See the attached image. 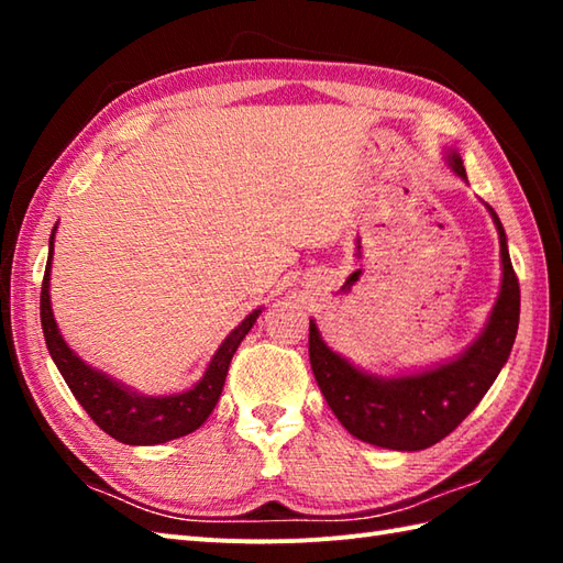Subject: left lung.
<instances>
[{"label": "left lung", "instance_id": "8db88e82", "mask_svg": "<svg viewBox=\"0 0 563 563\" xmlns=\"http://www.w3.org/2000/svg\"><path fill=\"white\" fill-rule=\"evenodd\" d=\"M445 159L466 181L457 150H445ZM486 210L498 230L504 278L484 331L457 357L397 377L373 375L331 351L317 321L309 319V363L314 379L341 426L357 440L399 452L435 445L476 409L508 363L520 321V285L504 224L492 206Z\"/></svg>", "mask_w": 563, "mask_h": 563}]
</instances>
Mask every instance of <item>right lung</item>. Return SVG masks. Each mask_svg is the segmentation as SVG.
<instances>
[{
    "label": "right lung",
    "instance_id": "1",
    "mask_svg": "<svg viewBox=\"0 0 563 563\" xmlns=\"http://www.w3.org/2000/svg\"><path fill=\"white\" fill-rule=\"evenodd\" d=\"M55 232L57 224L53 227L51 246H47V266L41 288V324L47 351H51L53 363L67 382L69 391L75 394V399L84 406V411L91 416V421L103 433H109L118 442H125V445H159V442H169L194 433V430L208 421L214 404H218L232 355L236 353L239 343L244 341L251 327L256 324L261 307L254 309L234 331H230V336L220 343V349L210 357L206 373H202L194 387L176 394H159V397L140 394L125 387L123 382L101 373V369L84 363L69 349L63 333H59L51 305Z\"/></svg>",
    "mask_w": 563,
    "mask_h": 563
}]
</instances>
